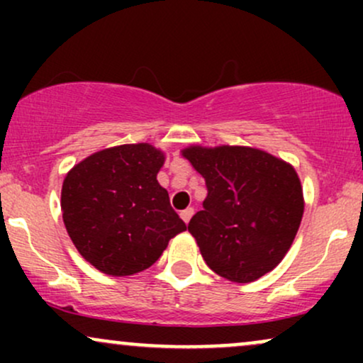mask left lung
Wrapping results in <instances>:
<instances>
[{"instance_id": "obj_1", "label": "left lung", "mask_w": 363, "mask_h": 363, "mask_svg": "<svg viewBox=\"0 0 363 363\" xmlns=\"http://www.w3.org/2000/svg\"><path fill=\"white\" fill-rule=\"evenodd\" d=\"M164 162V153L148 143L121 145L86 157L65 177L62 222L78 252L99 272H143L186 230L157 181Z\"/></svg>"}]
</instances>
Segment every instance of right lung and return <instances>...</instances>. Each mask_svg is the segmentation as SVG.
Here are the masks:
<instances>
[{"label": "right lung", "instance_id": "add662e5", "mask_svg": "<svg viewBox=\"0 0 363 363\" xmlns=\"http://www.w3.org/2000/svg\"><path fill=\"white\" fill-rule=\"evenodd\" d=\"M205 177L208 196L187 230L220 277L251 283L280 264L303 215L297 172L269 153L245 147L182 152Z\"/></svg>", "mask_w": 363, "mask_h": 363}]
</instances>
